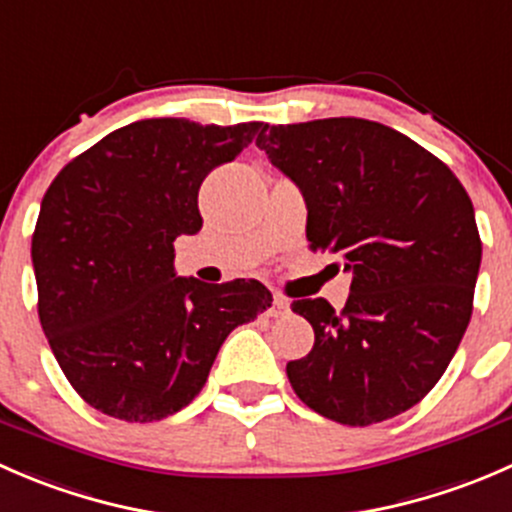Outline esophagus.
<instances>
[{"label": "esophagus", "mask_w": 512, "mask_h": 512, "mask_svg": "<svg viewBox=\"0 0 512 512\" xmlns=\"http://www.w3.org/2000/svg\"><path fill=\"white\" fill-rule=\"evenodd\" d=\"M285 314H289V302L285 297H280V294H275V297H272L270 317H285Z\"/></svg>", "instance_id": "obj_1"}]
</instances>
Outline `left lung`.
Instances as JSON below:
<instances>
[{
	"label": "left lung",
	"instance_id": "1",
	"mask_svg": "<svg viewBox=\"0 0 512 512\" xmlns=\"http://www.w3.org/2000/svg\"><path fill=\"white\" fill-rule=\"evenodd\" d=\"M257 146L302 190L312 250L337 252L342 312L297 299L314 347L289 361L294 394L347 426L399 416L436 386L473 312L476 213L448 165L364 118L267 126Z\"/></svg>",
	"mask_w": 512,
	"mask_h": 512
}]
</instances>
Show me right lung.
I'll return each instance as SVG.
<instances>
[{
    "mask_svg": "<svg viewBox=\"0 0 512 512\" xmlns=\"http://www.w3.org/2000/svg\"><path fill=\"white\" fill-rule=\"evenodd\" d=\"M265 123H128L71 160L41 200L32 237L39 319L81 399L121 421L188 406L240 324L272 307L260 282L178 277L173 242L203 227L205 175Z\"/></svg>",
    "mask_w": 512,
    "mask_h": 512,
    "instance_id": "obj_1",
    "label": "right lung"
}]
</instances>
